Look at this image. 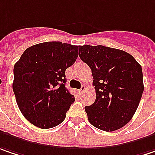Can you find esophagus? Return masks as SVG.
Wrapping results in <instances>:
<instances>
[{
    "label": "esophagus",
    "mask_w": 155,
    "mask_h": 155,
    "mask_svg": "<svg viewBox=\"0 0 155 155\" xmlns=\"http://www.w3.org/2000/svg\"><path fill=\"white\" fill-rule=\"evenodd\" d=\"M85 89H86V87H85V86H81V89H79V90H78V92L81 94V93H82V92H83V91H84Z\"/></svg>",
    "instance_id": "34e87169"
}]
</instances>
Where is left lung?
<instances>
[{"label": "left lung", "instance_id": "8db88e82", "mask_svg": "<svg viewBox=\"0 0 155 155\" xmlns=\"http://www.w3.org/2000/svg\"><path fill=\"white\" fill-rule=\"evenodd\" d=\"M79 56L92 71L96 102L86 106L89 123L113 132L130 122L144 91L141 66L128 52L104 45H82Z\"/></svg>", "mask_w": 155, "mask_h": 155}]
</instances>
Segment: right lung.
I'll return each instance as SVG.
<instances>
[{
    "instance_id": "1",
    "label": "right lung",
    "mask_w": 155,
    "mask_h": 155,
    "mask_svg": "<svg viewBox=\"0 0 155 155\" xmlns=\"http://www.w3.org/2000/svg\"><path fill=\"white\" fill-rule=\"evenodd\" d=\"M79 47L45 42L24 51L14 66L13 91L23 117L41 129L59 125L74 102L66 87V69L77 59Z\"/></svg>"
}]
</instances>
